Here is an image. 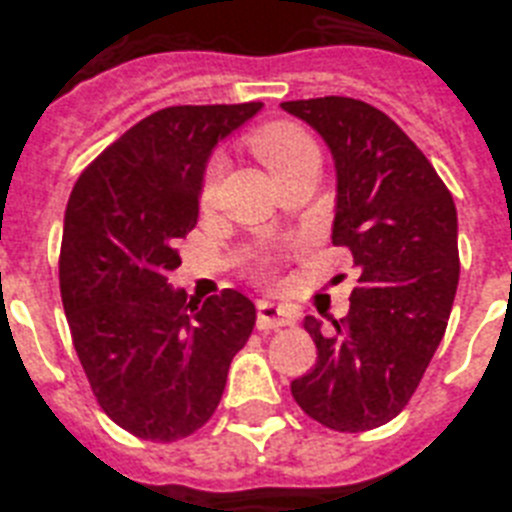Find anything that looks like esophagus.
Listing matches in <instances>:
<instances>
[{
    "label": "esophagus",
    "instance_id": "34e87169",
    "mask_svg": "<svg viewBox=\"0 0 512 512\" xmlns=\"http://www.w3.org/2000/svg\"><path fill=\"white\" fill-rule=\"evenodd\" d=\"M295 324V316L284 308V305L268 303V300H260L257 303V329H281V327H292Z\"/></svg>",
    "mask_w": 512,
    "mask_h": 512
}]
</instances>
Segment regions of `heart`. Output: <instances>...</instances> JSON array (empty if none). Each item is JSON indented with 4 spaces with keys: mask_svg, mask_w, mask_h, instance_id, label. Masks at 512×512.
Instances as JSON below:
<instances>
[{
    "mask_svg": "<svg viewBox=\"0 0 512 512\" xmlns=\"http://www.w3.org/2000/svg\"><path fill=\"white\" fill-rule=\"evenodd\" d=\"M249 146L255 151V156L268 167L273 177H281L287 170H292L300 159L316 154V143L308 138V132H303L295 124L276 122L268 124L263 130H257L252 138H249ZM223 159L215 156L209 162L207 172H204V180H201V201L209 204L215 199L217 185H220V177H223ZM260 273H268V265H260Z\"/></svg>",
    "mask_w": 512,
    "mask_h": 512,
    "instance_id": "heart-1",
    "label": "heart"
}]
</instances>
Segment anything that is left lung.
Wrapping results in <instances>:
<instances>
[{
  "label": "left lung",
  "instance_id": "8db88e82",
  "mask_svg": "<svg viewBox=\"0 0 512 512\" xmlns=\"http://www.w3.org/2000/svg\"><path fill=\"white\" fill-rule=\"evenodd\" d=\"M319 132L335 162L332 244L350 249L358 287L345 319L305 329L319 358L292 380L308 417L340 433L380 428L420 385L460 281L457 209L444 180L390 116L364 100L281 103Z\"/></svg>",
  "mask_w": 512,
  "mask_h": 512
}]
</instances>
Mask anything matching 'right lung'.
<instances>
[{
  "mask_svg": "<svg viewBox=\"0 0 512 512\" xmlns=\"http://www.w3.org/2000/svg\"><path fill=\"white\" fill-rule=\"evenodd\" d=\"M260 108H162L108 146L71 191L60 297L100 409L132 436L196 433L255 329V303L236 289L191 305L167 279L199 220L209 156Z\"/></svg>",
  "mask_w": 512,
  "mask_h": 512,
  "instance_id": "add662e5",
  "label": "right lung"
}]
</instances>
